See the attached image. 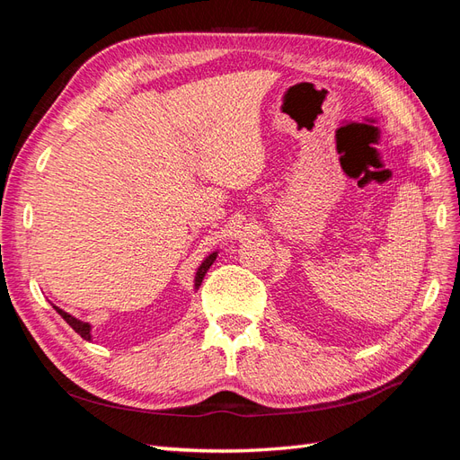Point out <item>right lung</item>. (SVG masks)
<instances>
[{"instance_id": "obj_1", "label": "right lung", "mask_w": 460, "mask_h": 460, "mask_svg": "<svg viewBox=\"0 0 460 460\" xmlns=\"http://www.w3.org/2000/svg\"><path fill=\"white\" fill-rule=\"evenodd\" d=\"M216 258H217V251H214L212 254H208L206 258H204V261L202 264L199 266V270H196V275H194V291H199V287L202 285V279H204V275H206V271L209 270V266L214 264L216 261ZM56 308V312L59 314V316L67 322L73 330L81 335L83 339H86V341H92V325L88 323V322H83V320H78V318H75V316H71L69 312H65V310H61L59 306H54Z\"/></svg>"}]
</instances>
